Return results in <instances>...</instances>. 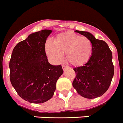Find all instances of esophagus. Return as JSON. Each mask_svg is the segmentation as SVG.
Wrapping results in <instances>:
<instances>
[{"label":"esophagus","instance_id":"obj_1","mask_svg":"<svg viewBox=\"0 0 123 123\" xmlns=\"http://www.w3.org/2000/svg\"><path fill=\"white\" fill-rule=\"evenodd\" d=\"M68 66H65V65H62V68H63V70H65V69H67V68H68Z\"/></svg>","mask_w":123,"mask_h":123}]
</instances>
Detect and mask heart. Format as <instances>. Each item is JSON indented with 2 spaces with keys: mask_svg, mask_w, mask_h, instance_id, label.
Instances as JSON below:
<instances>
[{
  "mask_svg": "<svg viewBox=\"0 0 123 123\" xmlns=\"http://www.w3.org/2000/svg\"><path fill=\"white\" fill-rule=\"evenodd\" d=\"M92 50L93 44L89 38L73 31L58 34L54 43L48 41L46 44V53L54 62H60L63 59L62 54H66L68 62L75 66H82L87 62Z\"/></svg>",
  "mask_w": 123,
  "mask_h": 123,
  "instance_id": "b5f03b06",
  "label": "heart"
}]
</instances>
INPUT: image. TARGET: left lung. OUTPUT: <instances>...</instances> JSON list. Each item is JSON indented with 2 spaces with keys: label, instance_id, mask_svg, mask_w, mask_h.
<instances>
[{
  "label": "left lung",
  "instance_id": "1",
  "mask_svg": "<svg viewBox=\"0 0 123 123\" xmlns=\"http://www.w3.org/2000/svg\"><path fill=\"white\" fill-rule=\"evenodd\" d=\"M75 31L91 40L93 50L85 65L74 68L76 76L73 86L82 97L96 98L107 91L113 77L112 53L105 41L96 39L92 33L79 30Z\"/></svg>",
  "mask_w": 123,
  "mask_h": 123
}]
</instances>
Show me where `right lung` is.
Wrapping results in <instances>:
<instances>
[{
	"mask_svg": "<svg viewBox=\"0 0 123 123\" xmlns=\"http://www.w3.org/2000/svg\"><path fill=\"white\" fill-rule=\"evenodd\" d=\"M50 30L31 33L18 43L10 61V79L21 98L30 103L48 101L54 95L56 83L63 73L61 65H50L45 43Z\"/></svg>",
	"mask_w": 123,
	"mask_h": 123,
	"instance_id": "add662e5",
	"label": "right lung"
}]
</instances>
